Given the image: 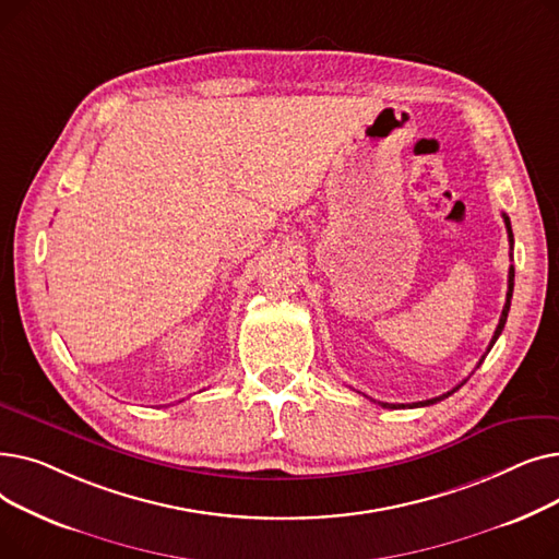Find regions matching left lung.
<instances>
[{
	"mask_svg": "<svg viewBox=\"0 0 559 559\" xmlns=\"http://www.w3.org/2000/svg\"><path fill=\"white\" fill-rule=\"evenodd\" d=\"M503 219H506V228H508V238H510V245H514V235H512V226H510V217L503 213ZM512 289H514V267L510 264V274H508V297H506V306H503V312H501V319H498V326H496V331H493V337H491V342H489V346H487V354L491 350V346L496 344V340H498V335L503 333V329H506V321H508V312H510V301H512ZM485 354V356H487ZM485 356L480 358V362H478V367L483 365V360H485ZM466 383V380H462V383L457 385V388H453L451 392H447V394H442V396H435V399H426V401H419V403H409V405H396V403H380L383 407H392V409H396V407H426V405H432V403H437V401H442V399H449L453 392H457L462 385Z\"/></svg>",
	"mask_w": 559,
	"mask_h": 559,
	"instance_id": "1",
	"label": "left lung"
}]
</instances>
